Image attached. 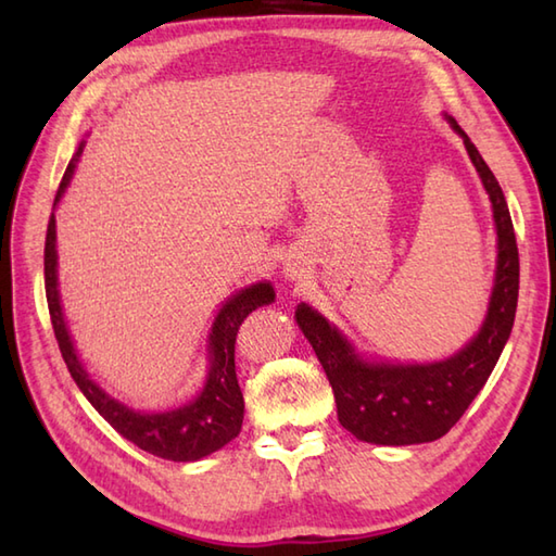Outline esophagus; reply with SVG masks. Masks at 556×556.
<instances>
[{"instance_id":"obj_1","label":"esophagus","mask_w":556,"mask_h":556,"mask_svg":"<svg viewBox=\"0 0 556 556\" xmlns=\"http://www.w3.org/2000/svg\"><path fill=\"white\" fill-rule=\"evenodd\" d=\"M287 275L289 277H296L299 275V265L296 263H287Z\"/></svg>"}]
</instances>
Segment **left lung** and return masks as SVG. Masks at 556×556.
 <instances>
[{
	"label": "left lung",
	"mask_w": 556,
	"mask_h": 556,
	"mask_svg": "<svg viewBox=\"0 0 556 556\" xmlns=\"http://www.w3.org/2000/svg\"><path fill=\"white\" fill-rule=\"evenodd\" d=\"M448 124L464 138L497 222L500 255L490 311L480 334L456 356L428 365H389L361 361L349 341L323 315L301 303L296 323L323 363L337 399V416L361 442L401 446L440 440L464 416L470 401L497 365L511 334L518 303V245L500 181L452 116Z\"/></svg>",
	"instance_id": "8db88e82"
}]
</instances>
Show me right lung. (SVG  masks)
<instances>
[{
	"label": "right lung",
	"instance_id": "add662e5",
	"mask_svg": "<svg viewBox=\"0 0 556 556\" xmlns=\"http://www.w3.org/2000/svg\"><path fill=\"white\" fill-rule=\"evenodd\" d=\"M83 152V143L71 157L68 167L62 176V184L56 188L54 203L66 191V186L74 176L76 162ZM56 229H54V212L47 224L45 236V293H47V308H50V320L56 337L59 351L66 368L74 377L78 389L90 401L100 416L108 420L112 428L126 437L128 442L143 448V452L167 458V460H198L212 452H217L224 444H229L236 434L241 432L243 422V394L239 380H236V365H233V346L236 334H239L241 323L253 313L255 308L265 303L275 301V289L269 285H255L236 293L231 301L224 303L215 325H212L210 334V375L203 387V392L191 404H186L176 410L167 413H138L126 408L119 401H114L110 394L90 380L88 372L76 356L74 344L66 332V323L62 315V305H59V291H56Z\"/></svg>",
	"mask_w": 556,
	"mask_h": 556
}]
</instances>
